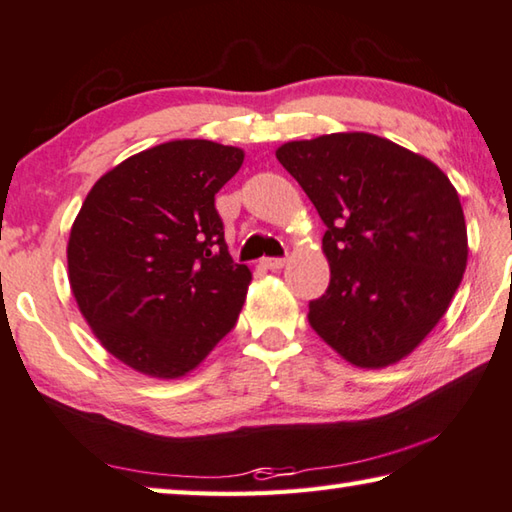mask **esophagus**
I'll return each instance as SVG.
<instances>
[{
  "label": "esophagus",
  "mask_w": 512,
  "mask_h": 512,
  "mask_svg": "<svg viewBox=\"0 0 512 512\" xmlns=\"http://www.w3.org/2000/svg\"><path fill=\"white\" fill-rule=\"evenodd\" d=\"M287 264V257H266L264 259V266L271 268V271H280Z\"/></svg>",
  "instance_id": "34e87169"
}]
</instances>
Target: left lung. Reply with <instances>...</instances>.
Wrapping results in <instances>:
<instances>
[{
  "mask_svg": "<svg viewBox=\"0 0 512 512\" xmlns=\"http://www.w3.org/2000/svg\"><path fill=\"white\" fill-rule=\"evenodd\" d=\"M277 160L327 225L329 287L309 325L345 361L384 368L422 343L467 264L454 185L431 160L370 133L287 142Z\"/></svg>",
  "mask_w": 512,
  "mask_h": 512,
  "instance_id": "left-lung-1",
  "label": "left lung"
}]
</instances>
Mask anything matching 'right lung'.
Here are the masks:
<instances>
[{
	"instance_id": "add662e5",
	"label": "right lung",
	"mask_w": 512,
	"mask_h": 512,
	"mask_svg": "<svg viewBox=\"0 0 512 512\" xmlns=\"http://www.w3.org/2000/svg\"><path fill=\"white\" fill-rule=\"evenodd\" d=\"M244 151L176 140L90 189L67 244L69 284L103 348L144 375L194 370L237 325L250 268L235 264L214 196Z\"/></svg>"
}]
</instances>
